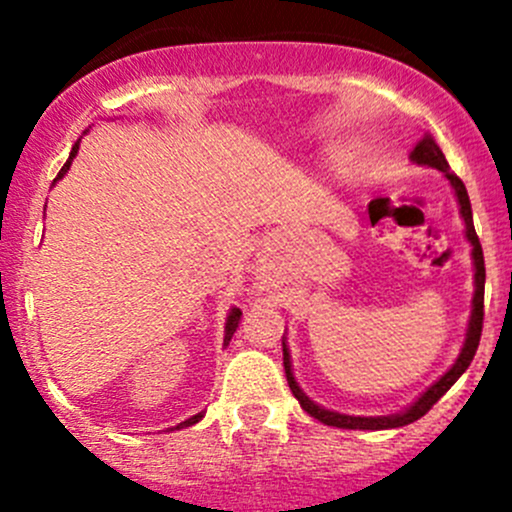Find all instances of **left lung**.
Wrapping results in <instances>:
<instances>
[{"label": "left lung", "mask_w": 512, "mask_h": 512, "mask_svg": "<svg viewBox=\"0 0 512 512\" xmlns=\"http://www.w3.org/2000/svg\"><path fill=\"white\" fill-rule=\"evenodd\" d=\"M411 160L416 165H428V168H436L446 175V180L451 183L453 193H456L458 200V210H461V218L463 225H466V237L471 242V255H473V285H476V292H473V307H471V319H468V329H466V342H463L461 354L458 359L453 361L451 369L436 381V384L428 386L421 396L414 401L411 406H406L404 411L399 414H389V416H349V414H339V411L332 409H324L319 406L317 401L309 399L307 394L302 391V386L297 384L294 379V371H292V356H289V347H287V339L282 337V364H285V374H287V384L292 389L294 399L299 401L304 411L309 416L322 421L324 426H337V428H352V431H384V428H401V426H409L426 414L458 379H461L463 371L471 366L473 356H476L478 342H480V332H483V292H485V265H483V247H480L478 235H476V227H473V210H471V200H468V190L463 185V180L458 178L456 173H451L448 168V160L443 156V151L438 148V143L433 141L431 133L421 138L416 143V148L411 151Z\"/></svg>", "instance_id": "left-lung-1"}]
</instances>
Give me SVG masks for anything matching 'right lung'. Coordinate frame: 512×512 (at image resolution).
Instances as JSON below:
<instances>
[{
  "mask_svg": "<svg viewBox=\"0 0 512 512\" xmlns=\"http://www.w3.org/2000/svg\"><path fill=\"white\" fill-rule=\"evenodd\" d=\"M76 153H79V141H76V143H74V148H71V153H69V160H66V163H64V168H61V170H59V175H56V180H61V178H64V175H66V173H69V168H71V160H74V158H76ZM56 180H54V183H56ZM240 317H242V312H240V309H237V307H232V309H230V312H227V319H225V347H227V344H230L232 334H235L237 324H240ZM203 416H205V414H203V411H200V414L190 416V418H188V421L178 423V426H175V428H185V426H193V423H198V421H200V418H203Z\"/></svg>",
  "mask_w": 512,
  "mask_h": 512,
  "instance_id": "right-lung-1",
  "label": "right lung"
}]
</instances>
